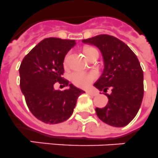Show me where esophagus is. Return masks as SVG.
<instances>
[{
    "mask_svg": "<svg viewBox=\"0 0 158 158\" xmlns=\"http://www.w3.org/2000/svg\"><path fill=\"white\" fill-rule=\"evenodd\" d=\"M86 92H87V93L88 94V95H92V96H95V95H97V92H96V91H91V90H87V91H86Z\"/></svg>",
    "mask_w": 158,
    "mask_h": 158,
    "instance_id": "1",
    "label": "esophagus"
}]
</instances>
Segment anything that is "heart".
Segmentation results:
<instances>
[{
    "label": "heart",
    "mask_w": 158,
    "mask_h": 158,
    "mask_svg": "<svg viewBox=\"0 0 158 158\" xmlns=\"http://www.w3.org/2000/svg\"><path fill=\"white\" fill-rule=\"evenodd\" d=\"M85 54L87 58L91 56V54L94 52H98L96 49L93 47H87L85 49ZM71 52L69 51L65 55L64 59H63V67L64 68H68L69 65H70V57H71ZM98 79V74L95 71H75V72L71 73L70 79H71V83L75 85L76 87H87L90 86L91 83L95 82Z\"/></svg>",
    "instance_id": "1"
}]
</instances>
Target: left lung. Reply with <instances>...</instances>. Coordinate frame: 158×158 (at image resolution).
<instances>
[{
	"instance_id": "obj_1",
	"label": "left lung",
	"mask_w": 158,
	"mask_h": 158,
	"mask_svg": "<svg viewBox=\"0 0 158 158\" xmlns=\"http://www.w3.org/2000/svg\"><path fill=\"white\" fill-rule=\"evenodd\" d=\"M83 42L97 46L105 66L104 74L94 86L105 92L108 103L104 108H95L96 115L111 126H125L138 112L144 95L143 71L137 57L124 42L108 34ZM109 89L111 94L106 93Z\"/></svg>"
}]
</instances>
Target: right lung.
I'll return each instance as SVG.
<instances>
[{"label":"right lung","mask_w":158,"mask_h":158,"mask_svg":"<svg viewBox=\"0 0 158 158\" xmlns=\"http://www.w3.org/2000/svg\"><path fill=\"white\" fill-rule=\"evenodd\" d=\"M75 45V40L45 38L25 56L20 66V87L26 104L31 113L46 124L67 120L78 97L84 93L63 77V59ZM55 84L69 88L56 91Z\"/></svg>","instance_id":"1"}]
</instances>
